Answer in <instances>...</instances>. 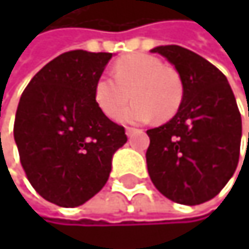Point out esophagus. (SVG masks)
<instances>
[{"instance_id": "obj_1", "label": "esophagus", "mask_w": 249, "mask_h": 249, "mask_svg": "<svg viewBox=\"0 0 249 249\" xmlns=\"http://www.w3.org/2000/svg\"><path fill=\"white\" fill-rule=\"evenodd\" d=\"M139 130H136V128H131V127H127V130H125V133H127V136L128 137H133L136 133H137Z\"/></svg>"}]
</instances>
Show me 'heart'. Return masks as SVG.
Segmentation results:
<instances>
[{
	"label": "heart",
	"mask_w": 249,
	"mask_h": 249,
	"mask_svg": "<svg viewBox=\"0 0 249 249\" xmlns=\"http://www.w3.org/2000/svg\"><path fill=\"white\" fill-rule=\"evenodd\" d=\"M113 77L101 76L94 87V98L100 110L115 119L129 99L135 101L119 115L130 124H142L157 118L167 121L176 115L184 98L180 76L161 59L133 53L119 58L113 69Z\"/></svg>",
	"instance_id": "obj_1"
}]
</instances>
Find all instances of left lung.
<instances>
[{
	"instance_id": "1",
	"label": "left lung",
	"mask_w": 249,
	"mask_h": 249,
	"mask_svg": "<svg viewBox=\"0 0 249 249\" xmlns=\"http://www.w3.org/2000/svg\"><path fill=\"white\" fill-rule=\"evenodd\" d=\"M152 52L175 65L184 98L169 122L146 131L151 180L176 203H205L226 187L237 167L241 112L227 77L213 64L176 44L158 46Z\"/></svg>"
}]
</instances>
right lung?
I'll use <instances>...</instances> for the list:
<instances>
[{"label":"right lung","instance_id":"1","mask_svg":"<svg viewBox=\"0 0 249 249\" xmlns=\"http://www.w3.org/2000/svg\"><path fill=\"white\" fill-rule=\"evenodd\" d=\"M112 58L106 52H65L31 79L15 118L20 164L47 202L76 208L107 182L125 128L104 115L94 87Z\"/></svg>","mask_w":249,"mask_h":249}]
</instances>
